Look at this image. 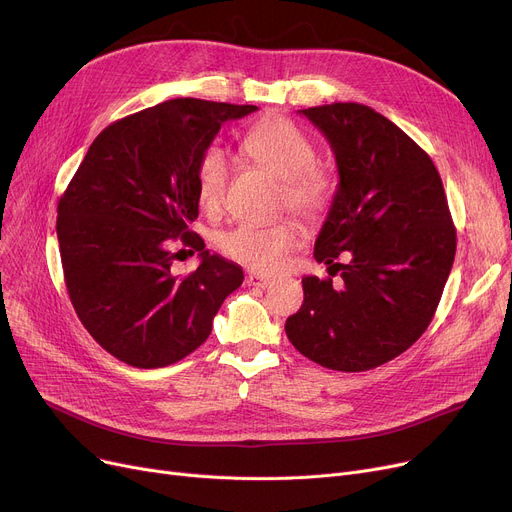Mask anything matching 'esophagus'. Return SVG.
Returning <instances> with one entry per match:
<instances>
[{
	"instance_id": "esophagus-1",
	"label": "esophagus",
	"mask_w": 512,
	"mask_h": 512,
	"mask_svg": "<svg viewBox=\"0 0 512 512\" xmlns=\"http://www.w3.org/2000/svg\"><path fill=\"white\" fill-rule=\"evenodd\" d=\"M272 283V279L270 277H266V274H258V272H250L248 274V285H252V287H268Z\"/></svg>"
}]
</instances>
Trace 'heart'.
<instances>
[{
  "instance_id": "b5f03b06",
  "label": "heart",
  "mask_w": 512,
  "mask_h": 512,
  "mask_svg": "<svg viewBox=\"0 0 512 512\" xmlns=\"http://www.w3.org/2000/svg\"><path fill=\"white\" fill-rule=\"evenodd\" d=\"M248 160L283 182V205L305 219L320 217L330 203V178L316 168L318 149L313 141L287 119H266L242 139ZM229 186V162L219 147L203 151L196 166V194L201 205L215 213L225 201ZM299 229L293 221L270 225L238 223L221 231L215 244L223 256L250 270H277L285 254L295 246Z\"/></svg>"
}]
</instances>
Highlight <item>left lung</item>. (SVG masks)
<instances>
[{
  "label": "left lung",
  "instance_id": "8db88e82",
  "mask_svg": "<svg viewBox=\"0 0 512 512\" xmlns=\"http://www.w3.org/2000/svg\"><path fill=\"white\" fill-rule=\"evenodd\" d=\"M301 114L326 135L340 182L313 250L330 277L301 281L303 305L285 332L313 363L369 371L402 355L428 328L457 231L430 155L383 114L357 102ZM340 253L344 263L335 260Z\"/></svg>",
  "mask_w": 512,
  "mask_h": 512
}]
</instances>
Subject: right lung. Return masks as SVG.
I'll return each instance as SVG.
<instances>
[{"label":"right lung","mask_w":512,"mask_h":512,"mask_svg":"<svg viewBox=\"0 0 512 512\" xmlns=\"http://www.w3.org/2000/svg\"><path fill=\"white\" fill-rule=\"evenodd\" d=\"M250 104L176 98L108 125L90 145L57 207L63 277L77 318L112 357L157 369L182 361L211 334L242 266L205 250L196 166L221 125ZM176 245L200 268L171 272Z\"/></svg>","instance_id":"obj_1"}]
</instances>
